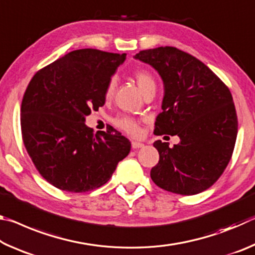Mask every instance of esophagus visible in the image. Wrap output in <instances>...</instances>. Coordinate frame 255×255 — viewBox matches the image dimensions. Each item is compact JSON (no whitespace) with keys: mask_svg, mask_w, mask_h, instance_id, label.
Wrapping results in <instances>:
<instances>
[{"mask_svg":"<svg viewBox=\"0 0 255 255\" xmlns=\"http://www.w3.org/2000/svg\"><path fill=\"white\" fill-rule=\"evenodd\" d=\"M144 146V144L143 143H139V141H135V140H132L131 141V147L133 148V149H137V148H141Z\"/></svg>","mask_w":255,"mask_h":255,"instance_id":"34e87169","label":"esophagus"}]
</instances>
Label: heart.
I'll return each instance as SVG.
<instances>
[{"label":"heart","mask_w":255,"mask_h":255,"mask_svg":"<svg viewBox=\"0 0 255 255\" xmlns=\"http://www.w3.org/2000/svg\"><path fill=\"white\" fill-rule=\"evenodd\" d=\"M133 77H135L138 88L140 89V91L143 94L147 91L149 88L155 86V81L153 79V76L147 72L137 71L133 73ZM116 86H117V81H116L115 77H112L109 81V83H108L105 91V98L107 100H109V99H111L112 96H114ZM114 123L118 128L123 129V130L130 133V135H137V133L139 132V127H138L137 122L133 118L129 117V116H118V117L115 119Z\"/></svg>","instance_id":"heart-1"}]
</instances>
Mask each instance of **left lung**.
Masks as SVG:
<instances>
[{
    "mask_svg": "<svg viewBox=\"0 0 255 255\" xmlns=\"http://www.w3.org/2000/svg\"><path fill=\"white\" fill-rule=\"evenodd\" d=\"M157 71L164 84L155 135H178L180 143L156 140L159 161L150 170L166 191L191 196L211 187L225 171L237 136L230 89L192 55L175 47L141 50L133 56Z\"/></svg>",
    "mask_w": 255,
    "mask_h": 255,
    "instance_id": "obj_1",
    "label": "left lung"
}]
</instances>
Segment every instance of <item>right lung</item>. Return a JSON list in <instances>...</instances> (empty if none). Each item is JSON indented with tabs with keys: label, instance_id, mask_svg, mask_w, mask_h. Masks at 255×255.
Here are the masks:
<instances>
[{
	"label": "right lung",
	"instance_id": "obj_1",
	"mask_svg": "<svg viewBox=\"0 0 255 255\" xmlns=\"http://www.w3.org/2000/svg\"><path fill=\"white\" fill-rule=\"evenodd\" d=\"M126 54L77 49L41 68L21 105L25 149L42 178L68 192L107 183L130 152L119 131L97 132L85 117L106 102L105 91Z\"/></svg>",
	"mask_w": 255,
	"mask_h": 255
}]
</instances>
